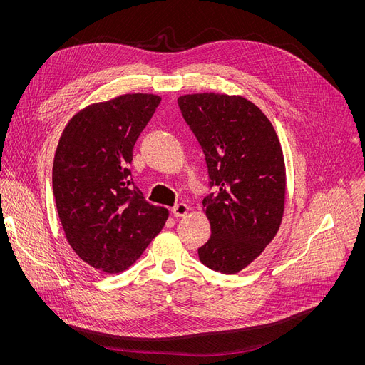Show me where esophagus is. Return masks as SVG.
Masks as SVG:
<instances>
[{"instance_id": "esophagus-1", "label": "esophagus", "mask_w": 365, "mask_h": 365, "mask_svg": "<svg viewBox=\"0 0 365 365\" xmlns=\"http://www.w3.org/2000/svg\"><path fill=\"white\" fill-rule=\"evenodd\" d=\"M171 212H173V216H175V217H183V216H186L189 213V207L186 204H183V202H179V204H176L175 207H173Z\"/></svg>"}]
</instances>
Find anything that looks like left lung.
<instances>
[{
  "label": "left lung",
  "mask_w": 365,
  "mask_h": 365,
  "mask_svg": "<svg viewBox=\"0 0 365 365\" xmlns=\"http://www.w3.org/2000/svg\"><path fill=\"white\" fill-rule=\"evenodd\" d=\"M180 112L205 155L210 192L202 205L212 237L200 260L220 274H237L277 235L285 200V165L266 115L241 96L186 94Z\"/></svg>",
  "instance_id": "left-lung-1"
}]
</instances>
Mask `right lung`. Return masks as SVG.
Here are the masks:
<instances>
[{
	"mask_svg": "<svg viewBox=\"0 0 365 365\" xmlns=\"http://www.w3.org/2000/svg\"><path fill=\"white\" fill-rule=\"evenodd\" d=\"M161 98L123 94L80 110L53 163V195L68 242L106 274L125 271L155 238L168 210L149 204L131 179L133 148Z\"/></svg>",
	"mask_w": 365,
	"mask_h": 365,
	"instance_id": "add662e5",
	"label": "right lung"
}]
</instances>
